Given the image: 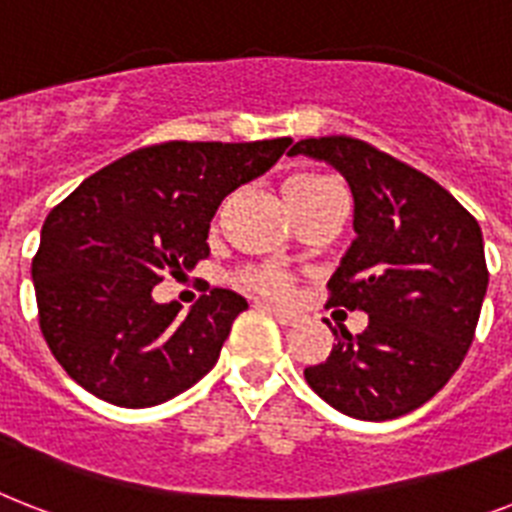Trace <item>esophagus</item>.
Instances as JSON below:
<instances>
[{
	"instance_id": "obj_1",
	"label": "esophagus",
	"mask_w": 512,
	"mask_h": 512,
	"mask_svg": "<svg viewBox=\"0 0 512 512\" xmlns=\"http://www.w3.org/2000/svg\"><path fill=\"white\" fill-rule=\"evenodd\" d=\"M268 313L273 315V318H276L281 326H294V323H297V318H299L294 310H284V307H273V305H268Z\"/></svg>"
}]
</instances>
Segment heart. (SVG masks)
Instances as JSON below:
<instances>
[{
	"instance_id": "b5f03b06",
	"label": "heart",
	"mask_w": 512,
	"mask_h": 512,
	"mask_svg": "<svg viewBox=\"0 0 512 512\" xmlns=\"http://www.w3.org/2000/svg\"><path fill=\"white\" fill-rule=\"evenodd\" d=\"M334 189H339V186L328 176H321V173H297V176L286 178L284 197L292 205L294 213H302L307 205H313L315 199H321L323 194ZM234 284L247 289V292L260 294V297L284 299L292 292L294 276L276 263H252L236 270Z\"/></svg>"
}]
</instances>
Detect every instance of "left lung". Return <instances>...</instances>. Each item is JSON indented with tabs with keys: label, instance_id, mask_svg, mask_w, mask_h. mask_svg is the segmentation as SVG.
Returning a JSON list of instances; mask_svg holds the SVG:
<instances>
[{
	"label": "left lung",
	"instance_id": "left-lung-1",
	"mask_svg": "<svg viewBox=\"0 0 512 512\" xmlns=\"http://www.w3.org/2000/svg\"><path fill=\"white\" fill-rule=\"evenodd\" d=\"M289 155L326 160L347 178L357 239L328 281V305L368 313L363 334L331 328L334 350L305 368V381L344 415L400 418L450 381L473 342L489 284L479 220L363 139H302Z\"/></svg>",
	"mask_w": 512,
	"mask_h": 512
}]
</instances>
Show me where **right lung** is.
Returning a JSON list of instances; mask_svg holds the SVG:
<instances>
[{"mask_svg":"<svg viewBox=\"0 0 512 512\" xmlns=\"http://www.w3.org/2000/svg\"><path fill=\"white\" fill-rule=\"evenodd\" d=\"M289 144L284 136L141 147L54 207L31 273L41 334L76 384L112 405L152 407L218 363L247 299L213 289L178 315L181 305H157L152 289L210 255L220 202L263 176Z\"/></svg>","mask_w":512,"mask_h":512,"instance_id":"1","label":"right lung"}]
</instances>
